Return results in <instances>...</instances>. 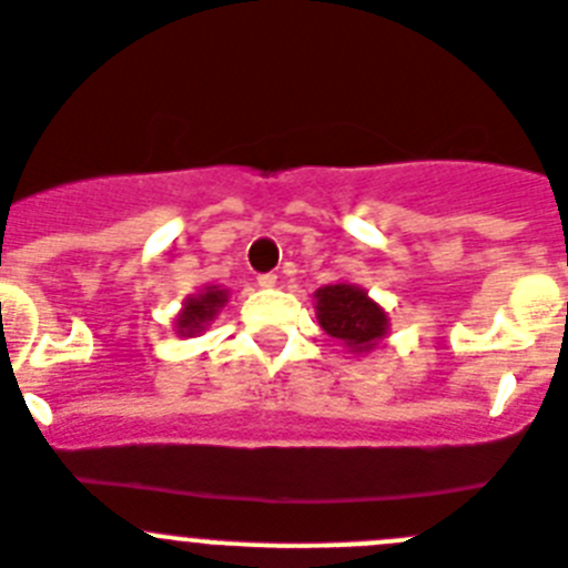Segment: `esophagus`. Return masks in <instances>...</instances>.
Segmentation results:
<instances>
[{
	"label": "esophagus",
	"instance_id": "obj_1",
	"mask_svg": "<svg viewBox=\"0 0 568 568\" xmlns=\"http://www.w3.org/2000/svg\"><path fill=\"white\" fill-rule=\"evenodd\" d=\"M256 285H260V288H274V285H277V274H260V277H256Z\"/></svg>",
	"mask_w": 568,
	"mask_h": 568
}]
</instances>
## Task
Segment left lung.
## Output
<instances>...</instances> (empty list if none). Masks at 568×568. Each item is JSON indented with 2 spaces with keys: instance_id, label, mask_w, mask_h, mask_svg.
Returning a JSON list of instances; mask_svg holds the SVG:
<instances>
[{
  "instance_id": "8db88e82",
  "label": "left lung",
  "mask_w": 568,
  "mask_h": 568,
  "mask_svg": "<svg viewBox=\"0 0 568 568\" xmlns=\"http://www.w3.org/2000/svg\"><path fill=\"white\" fill-rule=\"evenodd\" d=\"M317 323L328 337L339 339L352 352H372L388 334L386 312L357 285H323L314 294Z\"/></svg>"
}]
</instances>
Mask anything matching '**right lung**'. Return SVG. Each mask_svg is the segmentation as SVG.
Segmentation results:
<instances>
[{"label": "right lung", "mask_w": 568, "mask_h": 568, "mask_svg": "<svg viewBox=\"0 0 568 568\" xmlns=\"http://www.w3.org/2000/svg\"><path fill=\"white\" fill-rule=\"evenodd\" d=\"M229 303V291L216 288V285H209L202 288L200 294H191L185 303H182V312L176 314V334L180 337H194L200 334L211 320L216 317V312Z\"/></svg>", "instance_id": "right-lung-1"}]
</instances>
